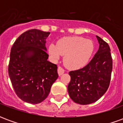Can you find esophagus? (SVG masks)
Returning <instances> with one entry per match:
<instances>
[{
    "mask_svg": "<svg viewBox=\"0 0 123 123\" xmlns=\"http://www.w3.org/2000/svg\"><path fill=\"white\" fill-rule=\"evenodd\" d=\"M64 72V70L62 68V67H59L58 68V74H59V76H61L63 73Z\"/></svg>",
    "mask_w": 123,
    "mask_h": 123,
    "instance_id": "obj_1",
    "label": "esophagus"
}]
</instances>
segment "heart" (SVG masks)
<instances>
[{
    "instance_id": "b5f03b06",
    "label": "heart",
    "mask_w": 123,
    "mask_h": 123,
    "mask_svg": "<svg viewBox=\"0 0 123 123\" xmlns=\"http://www.w3.org/2000/svg\"><path fill=\"white\" fill-rule=\"evenodd\" d=\"M93 51L92 41L81 37L62 38L56 45L51 44L49 47V53L52 59L57 60L61 55H64L63 61L65 66L72 69L84 66Z\"/></svg>"
}]
</instances>
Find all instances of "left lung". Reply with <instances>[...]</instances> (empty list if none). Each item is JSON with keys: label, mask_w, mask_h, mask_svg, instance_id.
Returning a JSON list of instances; mask_svg holds the SVG:
<instances>
[{"label": "left lung", "mask_w": 123, "mask_h": 123, "mask_svg": "<svg viewBox=\"0 0 123 123\" xmlns=\"http://www.w3.org/2000/svg\"><path fill=\"white\" fill-rule=\"evenodd\" d=\"M99 47L93 59L82 68L69 72L70 98L75 103L88 105L98 101L107 90L113 69L108 43L96 35Z\"/></svg>", "instance_id": "8db88e82"}]
</instances>
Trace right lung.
<instances>
[{
  "label": "right lung",
  "mask_w": 123,
  "mask_h": 123,
  "mask_svg": "<svg viewBox=\"0 0 123 123\" xmlns=\"http://www.w3.org/2000/svg\"><path fill=\"white\" fill-rule=\"evenodd\" d=\"M49 32L33 29L16 40L10 51L8 74L18 97L37 104L47 98L58 78L56 64L47 61L46 38Z\"/></svg>",
  "instance_id": "obj_1"
}]
</instances>
